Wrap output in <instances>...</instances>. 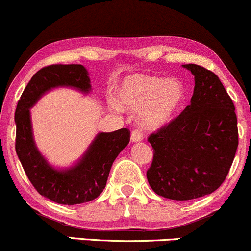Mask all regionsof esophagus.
Masks as SVG:
<instances>
[{
  "label": "esophagus",
  "instance_id": "1",
  "mask_svg": "<svg viewBox=\"0 0 251 251\" xmlns=\"http://www.w3.org/2000/svg\"><path fill=\"white\" fill-rule=\"evenodd\" d=\"M131 141L132 142H141L143 141V133L141 130H133L131 133Z\"/></svg>",
  "mask_w": 251,
  "mask_h": 251
}]
</instances>
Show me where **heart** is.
Returning <instances> with one entry per match:
<instances>
[{"label":"heart","mask_w":251,"mask_h":251,"mask_svg":"<svg viewBox=\"0 0 251 251\" xmlns=\"http://www.w3.org/2000/svg\"><path fill=\"white\" fill-rule=\"evenodd\" d=\"M185 99V86L178 79L157 75H127L115 91L118 107L139 112V123L148 130L163 127L173 120Z\"/></svg>","instance_id":"heart-1"}]
</instances>
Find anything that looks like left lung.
Masks as SVG:
<instances>
[{"label":"left lung","mask_w":251,"mask_h":251,"mask_svg":"<svg viewBox=\"0 0 251 251\" xmlns=\"http://www.w3.org/2000/svg\"><path fill=\"white\" fill-rule=\"evenodd\" d=\"M183 66L195 77L191 103L148 137L154 149L147 171L150 188L176 201L214 192L227 176L238 147L234 104L220 79L202 66Z\"/></svg>","instance_id":"left-lung-1"}]
</instances>
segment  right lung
<instances>
[{
  "instance_id": "add662e5",
  "label": "right lung",
  "mask_w": 251,
  "mask_h": 251,
  "mask_svg": "<svg viewBox=\"0 0 251 251\" xmlns=\"http://www.w3.org/2000/svg\"><path fill=\"white\" fill-rule=\"evenodd\" d=\"M70 86L88 94L90 78L83 65H50L31 78L15 109V151L24 171L42 196L60 204H80L101 195L113 162L130 142V131L120 128L96 136L80 161L67 170L51 167L33 141L30 108L47 91Z\"/></svg>"
}]
</instances>
